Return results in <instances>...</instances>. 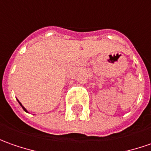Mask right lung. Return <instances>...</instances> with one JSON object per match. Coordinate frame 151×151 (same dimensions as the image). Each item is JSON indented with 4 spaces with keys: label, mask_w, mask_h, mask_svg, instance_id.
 <instances>
[{
    "label": "right lung",
    "mask_w": 151,
    "mask_h": 151,
    "mask_svg": "<svg viewBox=\"0 0 151 151\" xmlns=\"http://www.w3.org/2000/svg\"><path fill=\"white\" fill-rule=\"evenodd\" d=\"M18 102H19V101H18ZM19 104H21V106L22 107V109H23L24 110H25V111L27 112V110H26V109H25V108H24V107H23V106H22V104H21V103H20V102H19Z\"/></svg>",
    "instance_id": "1"
}]
</instances>
